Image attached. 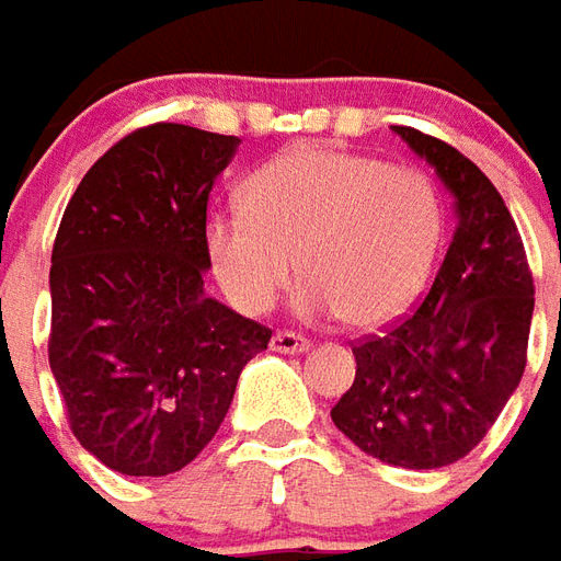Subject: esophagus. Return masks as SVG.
<instances>
[{
  "label": "esophagus",
  "mask_w": 561,
  "mask_h": 561,
  "mask_svg": "<svg viewBox=\"0 0 561 561\" xmlns=\"http://www.w3.org/2000/svg\"><path fill=\"white\" fill-rule=\"evenodd\" d=\"M311 347V341L305 335H299V332H274L272 337V351L274 353H305Z\"/></svg>",
  "instance_id": "34e87169"
}]
</instances>
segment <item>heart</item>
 I'll list each match as a JSON object with an SVG mask.
<instances>
[{"label":"heart","instance_id":"1","mask_svg":"<svg viewBox=\"0 0 561 561\" xmlns=\"http://www.w3.org/2000/svg\"><path fill=\"white\" fill-rule=\"evenodd\" d=\"M440 236L444 202L423 169L293 147L250 174L244 214L210 217L205 248L238 311L265 313L301 272V311L371 329L414 301Z\"/></svg>","mask_w":561,"mask_h":561}]
</instances>
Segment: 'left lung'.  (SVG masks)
<instances>
[{"label":"left lung","instance_id":"8db88e82","mask_svg":"<svg viewBox=\"0 0 561 561\" xmlns=\"http://www.w3.org/2000/svg\"><path fill=\"white\" fill-rule=\"evenodd\" d=\"M392 129L435 165L456 198V226L414 311L353 341L356 377L332 423L380 462L444 468L486 438L519 387L535 280L490 178L435 135Z\"/></svg>","mask_w":561,"mask_h":561}]
</instances>
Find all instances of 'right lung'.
Wrapping results in <instances>:
<instances>
[{"instance_id": "add662e5", "label": "right lung", "mask_w": 561, "mask_h": 561, "mask_svg": "<svg viewBox=\"0 0 561 561\" xmlns=\"http://www.w3.org/2000/svg\"><path fill=\"white\" fill-rule=\"evenodd\" d=\"M236 135L150 123L83 174L50 253L47 356L99 462L165 478L205 450L272 329L205 296L208 196Z\"/></svg>"}]
</instances>
